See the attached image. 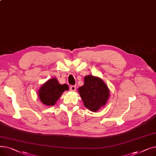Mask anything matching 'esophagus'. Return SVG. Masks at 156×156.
<instances>
[{"label":"esophagus","mask_w":156,"mask_h":156,"mask_svg":"<svg viewBox=\"0 0 156 156\" xmlns=\"http://www.w3.org/2000/svg\"><path fill=\"white\" fill-rule=\"evenodd\" d=\"M76 89V85H72L70 87V90L72 92H75Z\"/></svg>","instance_id":"34e87169"}]
</instances>
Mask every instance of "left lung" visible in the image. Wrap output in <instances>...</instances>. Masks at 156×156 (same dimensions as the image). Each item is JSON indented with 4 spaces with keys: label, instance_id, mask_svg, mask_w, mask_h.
I'll return each instance as SVG.
<instances>
[{
    "label": "left lung",
    "instance_id": "obj_1",
    "mask_svg": "<svg viewBox=\"0 0 156 156\" xmlns=\"http://www.w3.org/2000/svg\"><path fill=\"white\" fill-rule=\"evenodd\" d=\"M84 79V84L78 88V92L85 107L92 112H97L107 103L109 89L98 76L89 75Z\"/></svg>",
    "mask_w": 156,
    "mask_h": 156
}]
</instances>
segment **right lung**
<instances>
[{
    "label": "right lung",
    "instance_id": "1",
    "mask_svg": "<svg viewBox=\"0 0 156 156\" xmlns=\"http://www.w3.org/2000/svg\"><path fill=\"white\" fill-rule=\"evenodd\" d=\"M68 90L67 84L61 85L56 78H53L48 80L41 86L38 95L43 104L51 106L56 103L64 91Z\"/></svg>",
    "mask_w": 156,
    "mask_h": 156
}]
</instances>
